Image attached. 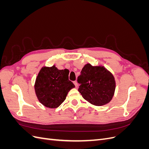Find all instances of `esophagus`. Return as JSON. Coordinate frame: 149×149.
<instances>
[{"mask_svg":"<svg viewBox=\"0 0 149 149\" xmlns=\"http://www.w3.org/2000/svg\"><path fill=\"white\" fill-rule=\"evenodd\" d=\"M73 83H74V85H75V86H76V88H77V87H78V83H77V81H74Z\"/></svg>","mask_w":149,"mask_h":149,"instance_id":"obj_1","label":"esophagus"}]
</instances>
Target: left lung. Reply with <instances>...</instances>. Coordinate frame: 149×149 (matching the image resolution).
I'll return each mask as SVG.
<instances>
[{
	"label": "left lung",
	"instance_id": "left-lung-1",
	"mask_svg": "<svg viewBox=\"0 0 149 149\" xmlns=\"http://www.w3.org/2000/svg\"><path fill=\"white\" fill-rule=\"evenodd\" d=\"M78 91L85 100L101 106L109 103L114 96L116 82L113 75L104 66L86 64L78 77Z\"/></svg>",
	"mask_w": 149,
	"mask_h": 149
}]
</instances>
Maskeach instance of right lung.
<instances>
[{
	"label": "right lung",
	"mask_w": 149,
	"mask_h": 149,
	"mask_svg": "<svg viewBox=\"0 0 149 149\" xmlns=\"http://www.w3.org/2000/svg\"><path fill=\"white\" fill-rule=\"evenodd\" d=\"M69 70L54 65L43 67L36 78L35 91L38 101L49 108H56L63 102L74 84L68 79Z\"/></svg>",
	"instance_id": "obj_1"
}]
</instances>
